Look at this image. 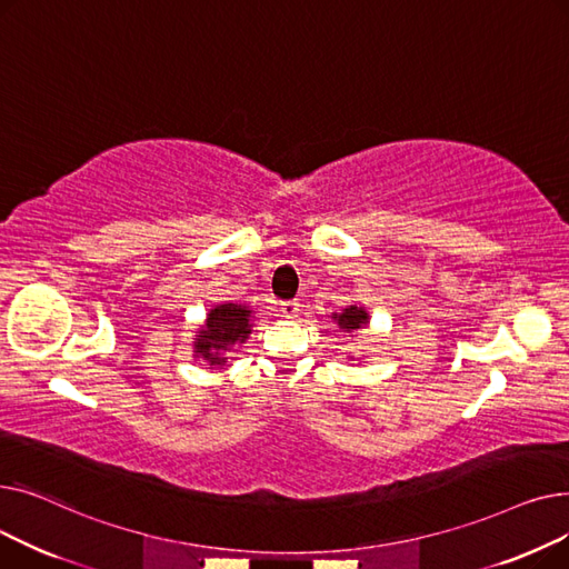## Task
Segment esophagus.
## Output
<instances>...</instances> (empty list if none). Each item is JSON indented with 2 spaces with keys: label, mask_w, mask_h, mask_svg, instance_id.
Segmentation results:
<instances>
[{
  "label": "esophagus",
  "mask_w": 569,
  "mask_h": 569,
  "mask_svg": "<svg viewBox=\"0 0 569 569\" xmlns=\"http://www.w3.org/2000/svg\"><path fill=\"white\" fill-rule=\"evenodd\" d=\"M281 313L286 316V318H297V313H300V302L297 300H288V302H281Z\"/></svg>",
  "instance_id": "obj_1"
}]
</instances>
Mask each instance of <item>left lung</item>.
<instances>
[{
	"instance_id": "obj_1",
	"label": "left lung",
	"mask_w": 569,
	"mask_h": 569,
	"mask_svg": "<svg viewBox=\"0 0 569 569\" xmlns=\"http://www.w3.org/2000/svg\"><path fill=\"white\" fill-rule=\"evenodd\" d=\"M332 320H337L339 330L355 332V330H360V327H367L369 313L365 311V307H348L341 313H332Z\"/></svg>"
}]
</instances>
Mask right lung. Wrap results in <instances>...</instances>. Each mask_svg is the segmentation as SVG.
I'll return each mask as SVG.
<instances>
[{
  "label": "right lung",
  "mask_w": 569,
  "mask_h": 569,
  "mask_svg": "<svg viewBox=\"0 0 569 569\" xmlns=\"http://www.w3.org/2000/svg\"><path fill=\"white\" fill-rule=\"evenodd\" d=\"M251 309L247 305H217L212 311L207 313L204 325L196 332L193 352L196 357L212 367L221 369L228 352L234 343H244L251 335Z\"/></svg>",
  "instance_id": "obj_1"
}]
</instances>
